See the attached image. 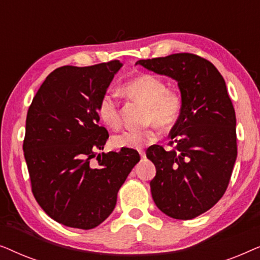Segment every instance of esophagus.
I'll use <instances>...</instances> for the list:
<instances>
[{
    "instance_id": "esophagus-1",
    "label": "esophagus",
    "mask_w": 260,
    "mask_h": 260,
    "mask_svg": "<svg viewBox=\"0 0 260 260\" xmlns=\"http://www.w3.org/2000/svg\"><path fill=\"white\" fill-rule=\"evenodd\" d=\"M140 156H141V158H145V152L144 151H140Z\"/></svg>"
}]
</instances>
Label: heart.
<instances>
[{
	"instance_id": "heart-1",
	"label": "heart",
	"mask_w": 260,
	"mask_h": 260,
	"mask_svg": "<svg viewBox=\"0 0 260 260\" xmlns=\"http://www.w3.org/2000/svg\"><path fill=\"white\" fill-rule=\"evenodd\" d=\"M123 92L129 97L145 103L144 120L156 123L162 129L175 125L182 111V99L176 92L168 90L162 79L152 74H141L123 85ZM97 112L101 119L110 127L120 123L119 103L113 92H105L98 102ZM156 126L144 129H126L112 137V145L118 149H141L157 141Z\"/></svg>"
}]
</instances>
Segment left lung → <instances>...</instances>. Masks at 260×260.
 <instances>
[{
  "mask_svg": "<svg viewBox=\"0 0 260 260\" xmlns=\"http://www.w3.org/2000/svg\"><path fill=\"white\" fill-rule=\"evenodd\" d=\"M136 65L175 80L182 99L170 131L174 148L152 145L147 150L156 167L152 199L170 218H197L222 198L237 159L236 112L225 80L212 62L190 53L138 60Z\"/></svg>",
  "mask_w": 260,
  "mask_h": 260,
  "instance_id": "8db88e82",
  "label": "left lung"
}]
</instances>
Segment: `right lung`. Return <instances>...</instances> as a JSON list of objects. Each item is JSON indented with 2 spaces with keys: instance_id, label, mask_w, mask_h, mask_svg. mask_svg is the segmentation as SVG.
<instances>
[{
  "instance_id": "1",
  "label": "right lung",
  "mask_w": 260,
  "mask_h": 260,
  "mask_svg": "<svg viewBox=\"0 0 260 260\" xmlns=\"http://www.w3.org/2000/svg\"><path fill=\"white\" fill-rule=\"evenodd\" d=\"M122 66L113 60L59 67L28 109L23 152L31 191L46 214L65 226L91 230L101 225L140 161L134 149L98 154L109 138L108 130L98 125V102Z\"/></svg>"
}]
</instances>
